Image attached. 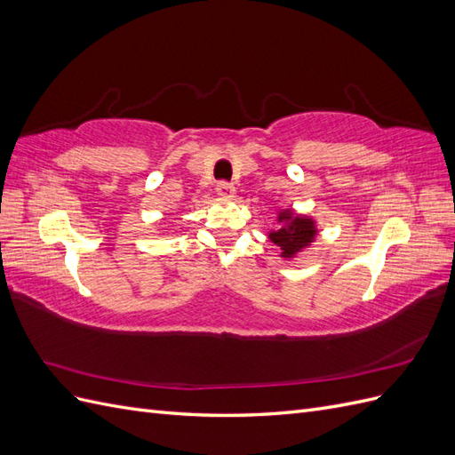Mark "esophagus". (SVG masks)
<instances>
[{
    "label": "esophagus",
    "instance_id": "esophagus-1",
    "mask_svg": "<svg viewBox=\"0 0 455 455\" xmlns=\"http://www.w3.org/2000/svg\"><path fill=\"white\" fill-rule=\"evenodd\" d=\"M216 194L220 197H233V194H235V188H233L231 182L222 180V182H218V186H216Z\"/></svg>",
    "mask_w": 455,
    "mask_h": 455
}]
</instances>
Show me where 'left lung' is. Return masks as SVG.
Segmentation results:
<instances>
[{
    "instance_id": "left-lung-1",
    "label": "left lung",
    "mask_w": 455,
    "mask_h": 455,
    "mask_svg": "<svg viewBox=\"0 0 455 455\" xmlns=\"http://www.w3.org/2000/svg\"><path fill=\"white\" fill-rule=\"evenodd\" d=\"M279 222H283L284 226L279 228L277 231H271L269 239L277 246H281V256L284 258H294V254L304 251L316 235L313 220L306 216H296L292 211L281 212Z\"/></svg>"
}]
</instances>
